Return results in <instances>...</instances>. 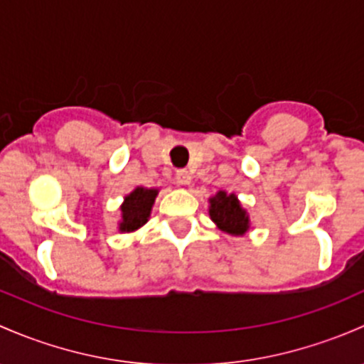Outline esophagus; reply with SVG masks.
<instances>
[{"label": "esophagus", "mask_w": 364, "mask_h": 364, "mask_svg": "<svg viewBox=\"0 0 364 364\" xmlns=\"http://www.w3.org/2000/svg\"><path fill=\"white\" fill-rule=\"evenodd\" d=\"M175 178H177L178 186H189L191 183V175H189V171H186V170H178L177 175H175Z\"/></svg>", "instance_id": "1"}]
</instances>
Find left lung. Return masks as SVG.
<instances>
[{"label":"left lung","instance_id":"obj_1","mask_svg":"<svg viewBox=\"0 0 364 364\" xmlns=\"http://www.w3.org/2000/svg\"><path fill=\"white\" fill-rule=\"evenodd\" d=\"M208 215L217 230L231 237H243L250 231L249 212L242 207L235 193L217 191L215 196L208 198Z\"/></svg>","mask_w":364,"mask_h":364}]
</instances>
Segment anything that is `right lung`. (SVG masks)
I'll use <instances>...</instances> for the list:
<instances>
[{"instance_id": "add662e5", "label": "right lung", "mask_w": 364, "mask_h": 364, "mask_svg": "<svg viewBox=\"0 0 364 364\" xmlns=\"http://www.w3.org/2000/svg\"><path fill=\"white\" fill-rule=\"evenodd\" d=\"M157 194L159 189L156 187L149 189L144 186L134 187L129 194H126L121 205V220L117 224L119 233H133L147 224Z\"/></svg>"}]
</instances>
